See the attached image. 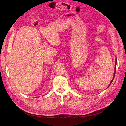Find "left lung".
Instances as JSON below:
<instances>
[{
    "label": "left lung",
    "mask_w": 126,
    "mask_h": 126,
    "mask_svg": "<svg viewBox=\"0 0 126 126\" xmlns=\"http://www.w3.org/2000/svg\"><path fill=\"white\" fill-rule=\"evenodd\" d=\"M116 63H117V61H116V66H115V72H116ZM112 81H113V80H112L111 81V82H110V85H109V86L110 85H111V83H112Z\"/></svg>",
    "instance_id": "8db88e82"
}]
</instances>
